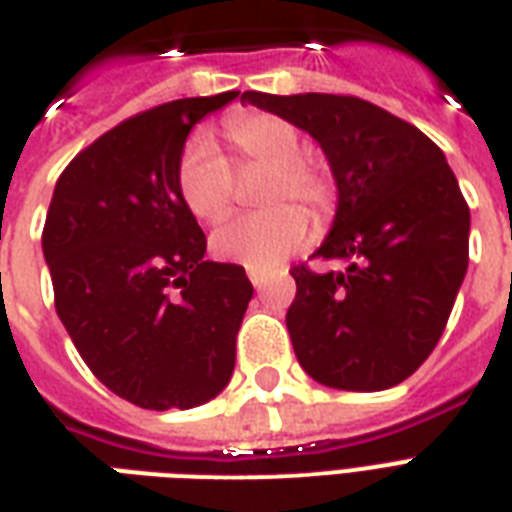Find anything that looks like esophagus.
<instances>
[{
	"label": "esophagus",
	"instance_id": "obj_1",
	"mask_svg": "<svg viewBox=\"0 0 512 512\" xmlns=\"http://www.w3.org/2000/svg\"><path fill=\"white\" fill-rule=\"evenodd\" d=\"M249 282L255 284V290H263L265 287V282H268V273H263V271H255V268H249Z\"/></svg>",
	"mask_w": 512,
	"mask_h": 512
}]
</instances>
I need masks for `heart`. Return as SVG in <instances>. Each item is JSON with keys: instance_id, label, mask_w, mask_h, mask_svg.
I'll list each match as a JSON object with an SVG mask.
<instances>
[{"instance_id": "heart-1", "label": "heart", "mask_w": 512, "mask_h": 512, "mask_svg": "<svg viewBox=\"0 0 512 512\" xmlns=\"http://www.w3.org/2000/svg\"><path fill=\"white\" fill-rule=\"evenodd\" d=\"M225 136L239 163L271 169L263 190V204L271 209L222 222L212 233L214 255L255 271H271L308 239L306 214L282 201L295 198L314 220H325L333 209V185L327 171L300 152L298 128L284 117L239 112L225 120ZM177 185L182 201L198 220H220L230 209L233 171L206 131H195L182 147Z\"/></svg>"}]
</instances>
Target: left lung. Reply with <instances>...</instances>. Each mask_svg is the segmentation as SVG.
<instances>
[{"label": "left lung", "instance_id": "8db88e82", "mask_svg": "<svg viewBox=\"0 0 512 512\" xmlns=\"http://www.w3.org/2000/svg\"><path fill=\"white\" fill-rule=\"evenodd\" d=\"M322 147L338 206L314 257L343 271L295 268L287 311L300 368L346 392H381L438 346L467 273L470 209L446 155L386 109L333 93L247 91Z\"/></svg>", "mask_w": 512, "mask_h": 512}]
</instances>
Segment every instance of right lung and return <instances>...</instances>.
Returning a JSON list of instances; mask_svg holds the SVG:
<instances>
[{
	"label": "right lung",
	"instance_id": "right-lung-1",
	"mask_svg": "<svg viewBox=\"0 0 512 512\" xmlns=\"http://www.w3.org/2000/svg\"><path fill=\"white\" fill-rule=\"evenodd\" d=\"M239 91L177 99L85 147L58 177L42 255L56 311L85 365L147 411L220 395L252 282L236 263L204 260L206 236L177 185L198 120Z\"/></svg>",
	"mask_w": 512,
	"mask_h": 512
}]
</instances>
